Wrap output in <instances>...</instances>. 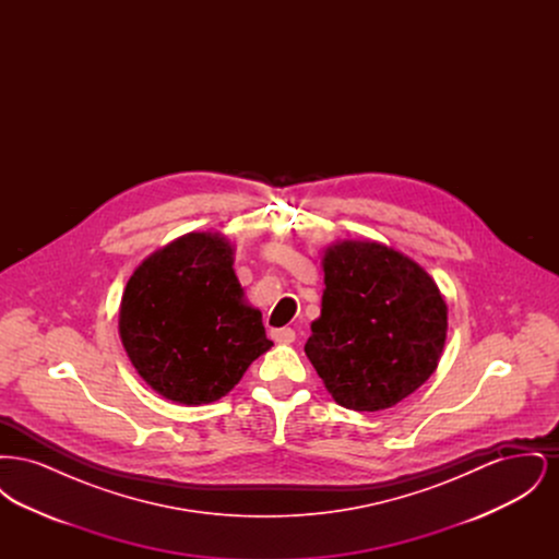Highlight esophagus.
Segmentation results:
<instances>
[{
  "instance_id": "1",
  "label": "esophagus",
  "mask_w": 559,
  "mask_h": 559,
  "mask_svg": "<svg viewBox=\"0 0 559 559\" xmlns=\"http://www.w3.org/2000/svg\"><path fill=\"white\" fill-rule=\"evenodd\" d=\"M270 337H272L276 344H283V346H287V344H293V342H295V331L289 329V326H283V329H272V331H270Z\"/></svg>"
}]
</instances>
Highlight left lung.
<instances>
[{
	"mask_svg": "<svg viewBox=\"0 0 559 559\" xmlns=\"http://www.w3.org/2000/svg\"><path fill=\"white\" fill-rule=\"evenodd\" d=\"M324 292L306 356L337 404L383 411L436 371L449 308L424 267L374 240H342L322 258Z\"/></svg>",
	"mask_w": 559,
	"mask_h": 559,
	"instance_id": "8db88e82",
	"label": "left lung"
}]
</instances>
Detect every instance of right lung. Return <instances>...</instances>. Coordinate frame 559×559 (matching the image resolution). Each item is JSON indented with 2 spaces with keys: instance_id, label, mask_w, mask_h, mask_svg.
Here are the masks:
<instances>
[{
  "instance_id": "add662e5",
  "label": "right lung",
  "mask_w": 559,
  "mask_h": 559,
  "mask_svg": "<svg viewBox=\"0 0 559 559\" xmlns=\"http://www.w3.org/2000/svg\"><path fill=\"white\" fill-rule=\"evenodd\" d=\"M235 249L188 233L133 270L119 335L133 369L163 399L197 406L226 396L270 349L262 312L245 301Z\"/></svg>"
}]
</instances>
